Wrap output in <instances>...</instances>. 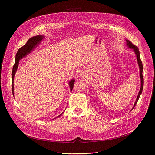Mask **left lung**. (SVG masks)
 <instances>
[{"mask_svg":"<svg viewBox=\"0 0 155 155\" xmlns=\"http://www.w3.org/2000/svg\"><path fill=\"white\" fill-rule=\"evenodd\" d=\"M126 45L128 47V48L131 49L133 50V51L134 52V53L136 54V58H137V63L139 67V75H140V88L139 90V92L138 93L137 97L136 98V100L135 101V103H134L132 110L134 109V107H135L136 104H137L138 100L139 99V97L140 96V94H142L143 92V85H144V78H143V63L142 61L140 60V53H139V49L137 46L134 45V44H132V43L130 41V40H126Z\"/></svg>","mask_w":155,"mask_h":155,"instance_id":"obj_1","label":"left lung"}]
</instances>
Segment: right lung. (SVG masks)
<instances>
[{"instance_id":"add662e5","label":"right lung","mask_w":155,"mask_h":155,"mask_svg":"<svg viewBox=\"0 0 155 155\" xmlns=\"http://www.w3.org/2000/svg\"><path fill=\"white\" fill-rule=\"evenodd\" d=\"M44 38V36L42 35H38L35 37H32L28 40L27 42H26V44L25 45H23L21 48L18 49L16 54L15 63L14 66H13L12 71V91L13 96H14V78H15V75L17 71V69L18 68L19 60L25 58L27 55H28L29 54L34 50L36 47L38 46V45L42 41ZM74 83H75V79L74 78L71 79L70 81H69L68 84H69L71 91L73 89ZM63 113H62L61 115H59L56 118L61 117L63 115Z\"/></svg>"}]
</instances>
